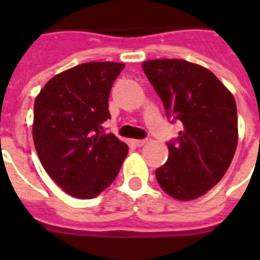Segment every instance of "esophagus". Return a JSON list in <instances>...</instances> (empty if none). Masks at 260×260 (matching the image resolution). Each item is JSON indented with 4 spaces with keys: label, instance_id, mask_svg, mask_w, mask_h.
I'll return each mask as SVG.
<instances>
[{
    "label": "esophagus",
    "instance_id": "1",
    "mask_svg": "<svg viewBox=\"0 0 260 260\" xmlns=\"http://www.w3.org/2000/svg\"><path fill=\"white\" fill-rule=\"evenodd\" d=\"M134 143H135L138 147H142V146H145V145H146L147 139H136V141H134Z\"/></svg>",
    "mask_w": 260,
    "mask_h": 260
}]
</instances>
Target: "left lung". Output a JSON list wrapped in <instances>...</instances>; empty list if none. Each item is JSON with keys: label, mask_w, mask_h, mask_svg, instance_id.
<instances>
[{"label": "left lung", "mask_w": 260, "mask_h": 260, "mask_svg": "<svg viewBox=\"0 0 260 260\" xmlns=\"http://www.w3.org/2000/svg\"><path fill=\"white\" fill-rule=\"evenodd\" d=\"M173 119L182 122L169 160L156 170L167 195L192 201L223 178L238 143L237 104L231 91L205 67L184 59H150L142 64Z\"/></svg>", "instance_id": "obj_1"}]
</instances>
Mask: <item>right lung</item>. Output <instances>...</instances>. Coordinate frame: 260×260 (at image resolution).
Returning <instances> with one entry per match:
<instances>
[{
    "label": "right lung",
    "mask_w": 260,
    "mask_h": 260,
    "mask_svg": "<svg viewBox=\"0 0 260 260\" xmlns=\"http://www.w3.org/2000/svg\"><path fill=\"white\" fill-rule=\"evenodd\" d=\"M122 62H85L55 75L35 100L33 142L40 163L68 195L91 199L118 175L128 146L102 124Z\"/></svg>",
    "instance_id": "1"
}]
</instances>
